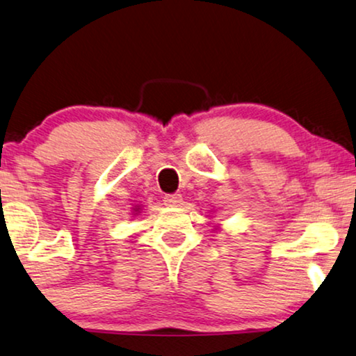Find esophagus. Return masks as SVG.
<instances>
[{
	"mask_svg": "<svg viewBox=\"0 0 356 356\" xmlns=\"http://www.w3.org/2000/svg\"><path fill=\"white\" fill-rule=\"evenodd\" d=\"M164 202H165V205H169V207H179L182 203V195H179V193H172V195H165L164 197Z\"/></svg>",
	"mask_w": 356,
	"mask_h": 356,
	"instance_id": "esophagus-1",
	"label": "esophagus"
}]
</instances>
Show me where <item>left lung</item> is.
<instances>
[{
    "label": "left lung",
    "mask_w": 356,
    "mask_h": 356,
    "mask_svg": "<svg viewBox=\"0 0 356 356\" xmlns=\"http://www.w3.org/2000/svg\"><path fill=\"white\" fill-rule=\"evenodd\" d=\"M216 227H218V226H215V229H216Z\"/></svg>",
    "instance_id": "8db88e82"
}]
</instances>
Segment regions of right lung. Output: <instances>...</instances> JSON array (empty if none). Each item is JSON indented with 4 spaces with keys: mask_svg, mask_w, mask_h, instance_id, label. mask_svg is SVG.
Segmentation results:
<instances>
[{
    "mask_svg": "<svg viewBox=\"0 0 356 356\" xmlns=\"http://www.w3.org/2000/svg\"><path fill=\"white\" fill-rule=\"evenodd\" d=\"M141 210H143V207H141V205H135L134 208H131V216H138L140 213H141Z\"/></svg>",
    "mask_w": 356,
    "mask_h": 356,
    "instance_id": "obj_1",
    "label": "right lung"
}]
</instances>
